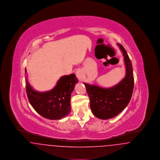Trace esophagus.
Instances as JSON below:
<instances>
[{"label":"esophagus","mask_w":160,"mask_h":160,"mask_svg":"<svg viewBox=\"0 0 160 160\" xmlns=\"http://www.w3.org/2000/svg\"><path fill=\"white\" fill-rule=\"evenodd\" d=\"M76 75L77 77L79 79V80H81L83 76V71L81 70V69H78L77 70L76 72Z\"/></svg>","instance_id":"obj_1"}]
</instances>
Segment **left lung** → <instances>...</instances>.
<instances>
[{
    "label": "left lung",
    "mask_w": 160,
    "mask_h": 160,
    "mask_svg": "<svg viewBox=\"0 0 160 160\" xmlns=\"http://www.w3.org/2000/svg\"><path fill=\"white\" fill-rule=\"evenodd\" d=\"M117 45L124 58L125 77L119 83L109 88L84 83L90 99L92 112L101 119H108L119 114L128 104L133 92L134 81L131 62L123 47L120 44Z\"/></svg>",
    "instance_id": "obj_1"
}]
</instances>
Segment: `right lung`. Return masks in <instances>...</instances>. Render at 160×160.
<instances>
[{
    "instance_id": "1",
    "label": "right lung",
    "mask_w": 160,
    "mask_h": 160,
    "mask_svg": "<svg viewBox=\"0 0 160 160\" xmlns=\"http://www.w3.org/2000/svg\"><path fill=\"white\" fill-rule=\"evenodd\" d=\"M26 71L25 69L26 74ZM78 82L74 74L63 76L52 90L38 92L33 89L26 77L28 99L35 110L42 117L50 120L61 119L70 113L71 95Z\"/></svg>"
}]
</instances>
